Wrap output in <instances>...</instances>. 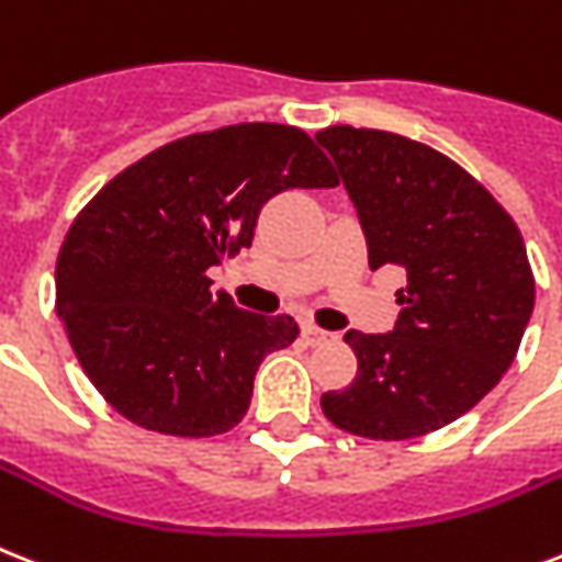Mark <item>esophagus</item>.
<instances>
[{
  "instance_id": "34e87169",
  "label": "esophagus",
  "mask_w": 562,
  "mask_h": 562,
  "mask_svg": "<svg viewBox=\"0 0 562 562\" xmlns=\"http://www.w3.org/2000/svg\"><path fill=\"white\" fill-rule=\"evenodd\" d=\"M331 331H323V328H317L314 323H305L303 326V340L305 344H312V346H321L326 344V340H331Z\"/></svg>"
}]
</instances>
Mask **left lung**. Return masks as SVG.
<instances>
[{
  "label": "left lung",
  "instance_id": "obj_1",
  "mask_svg": "<svg viewBox=\"0 0 562 562\" xmlns=\"http://www.w3.org/2000/svg\"><path fill=\"white\" fill-rule=\"evenodd\" d=\"M314 140L358 210L369 268L407 271L392 331H346L358 375L323 392V413L363 439L439 430L476 407L517 358L533 312L526 241L471 172L427 144L355 126H328Z\"/></svg>",
  "mask_w": 562,
  "mask_h": 562
}]
</instances>
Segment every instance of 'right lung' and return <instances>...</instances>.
Segmentation results:
<instances>
[{
    "label": "right lung",
    "mask_w": 562,
    "mask_h": 562,
    "mask_svg": "<svg viewBox=\"0 0 562 562\" xmlns=\"http://www.w3.org/2000/svg\"><path fill=\"white\" fill-rule=\"evenodd\" d=\"M335 184L317 144L282 123L195 132L117 172L57 257V314L100 395L167 436L236 427L259 363L300 328L213 294L207 268L250 248L268 199Z\"/></svg>",
    "instance_id": "obj_1"
}]
</instances>
